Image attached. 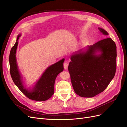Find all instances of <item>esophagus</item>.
<instances>
[{
    "instance_id": "esophagus-1",
    "label": "esophagus",
    "mask_w": 127,
    "mask_h": 127,
    "mask_svg": "<svg viewBox=\"0 0 127 127\" xmlns=\"http://www.w3.org/2000/svg\"><path fill=\"white\" fill-rule=\"evenodd\" d=\"M68 65H69V64H68V63H67V62H64V68L65 69H67L68 68Z\"/></svg>"
}]
</instances>
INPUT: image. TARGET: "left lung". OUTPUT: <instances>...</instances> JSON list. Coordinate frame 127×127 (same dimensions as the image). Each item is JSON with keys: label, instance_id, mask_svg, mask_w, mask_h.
<instances>
[{"label": "left lung", "instance_id": "8db88e82", "mask_svg": "<svg viewBox=\"0 0 127 127\" xmlns=\"http://www.w3.org/2000/svg\"><path fill=\"white\" fill-rule=\"evenodd\" d=\"M98 29L108 35L104 29ZM116 57V45L110 38L72 54L68 70L75 93L82 97L92 98L103 92L115 74Z\"/></svg>", "mask_w": 127, "mask_h": 127}]
</instances>
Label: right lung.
<instances>
[{"label":"right lung","instance_id":"1","mask_svg":"<svg viewBox=\"0 0 127 127\" xmlns=\"http://www.w3.org/2000/svg\"><path fill=\"white\" fill-rule=\"evenodd\" d=\"M21 34L17 35L16 42L12 47L9 56L10 71L15 85L27 97L31 100L43 101L50 99L54 93V84L57 76L64 70L63 58L49 66L45 70L32 88H27L23 81V76L19 71L16 62V54L19 39Z\"/></svg>","mask_w":127,"mask_h":127}]
</instances>
